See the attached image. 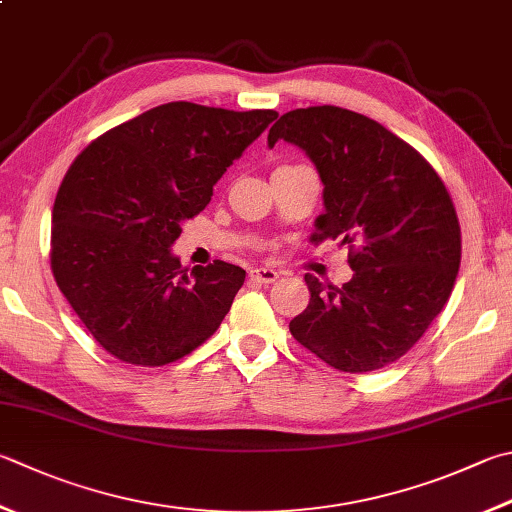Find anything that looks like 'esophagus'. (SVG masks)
<instances>
[{
  "label": "esophagus",
  "instance_id": "34e87169",
  "mask_svg": "<svg viewBox=\"0 0 512 512\" xmlns=\"http://www.w3.org/2000/svg\"><path fill=\"white\" fill-rule=\"evenodd\" d=\"M278 274L276 269H269V267H256V269H252V272H249V278H252L254 283H260V285H272V283H276L278 281Z\"/></svg>",
  "mask_w": 512,
  "mask_h": 512
}]
</instances>
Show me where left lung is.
<instances>
[{
    "mask_svg": "<svg viewBox=\"0 0 512 512\" xmlns=\"http://www.w3.org/2000/svg\"><path fill=\"white\" fill-rule=\"evenodd\" d=\"M294 144L314 162L325 211L316 240L350 247L343 287L307 274L310 305L289 332L341 372L401 359L448 303L461 263V229L446 185L419 151L383 124L341 106L281 115L267 144Z\"/></svg>",
    "mask_w": 512,
    "mask_h": 512,
    "instance_id": "1",
    "label": "left lung"
}]
</instances>
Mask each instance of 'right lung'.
Returning a JSON list of instances; mask_svg holds the SVG:
<instances>
[{
    "label": "right lung",
    "mask_w": 512,
    "mask_h": 512,
    "mask_svg": "<svg viewBox=\"0 0 512 512\" xmlns=\"http://www.w3.org/2000/svg\"><path fill=\"white\" fill-rule=\"evenodd\" d=\"M276 118L160 104L93 140L66 171L51 220L53 276L115 359L167 365L223 323L245 269L216 260L187 274L171 245Z\"/></svg>",
    "instance_id": "add662e5"
}]
</instances>
